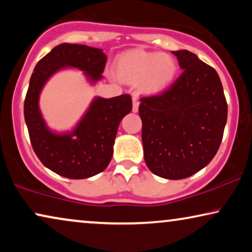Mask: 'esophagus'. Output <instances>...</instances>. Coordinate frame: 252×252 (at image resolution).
Listing matches in <instances>:
<instances>
[{"label": "esophagus", "instance_id": "34e87169", "mask_svg": "<svg viewBox=\"0 0 252 252\" xmlns=\"http://www.w3.org/2000/svg\"><path fill=\"white\" fill-rule=\"evenodd\" d=\"M139 105H140V101L136 96L133 97V112H137L139 111Z\"/></svg>", "mask_w": 252, "mask_h": 252}]
</instances>
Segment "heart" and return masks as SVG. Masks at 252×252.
Wrapping results in <instances>:
<instances>
[{"label":"heart","mask_w":252,"mask_h":252,"mask_svg":"<svg viewBox=\"0 0 252 252\" xmlns=\"http://www.w3.org/2000/svg\"><path fill=\"white\" fill-rule=\"evenodd\" d=\"M113 71L120 80L135 85L147 94H159L173 84L179 66L174 57L143 49H132L116 58Z\"/></svg>","instance_id":"heart-1"}]
</instances>
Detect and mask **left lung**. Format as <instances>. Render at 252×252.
I'll use <instances>...</instances> for the list:
<instances>
[{
  "label": "left lung",
  "mask_w": 252,
  "mask_h": 252,
  "mask_svg": "<svg viewBox=\"0 0 252 252\" xmlns=\"http://www.w3.org/2000/svg\"><path fill=\"white\" fill-rule=\"evenodd\" d=\"M182 73L167 91L140 99L144 160L154 174L179 180L216 156L227 103L216 70L188 50L173 51Z\"/></svg>",
  "instance_id": "8db88e82"
}]
</instances>
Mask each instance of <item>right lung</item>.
<instances>
[{
	"label": "right lung",
	"mask_w": 252,
	"mask_h": 252,
	"mask_svg": "<svg viewBox=\"0 0 252 252\" xmlns=\"http://www.w3.org/2000/svg\"><path fill=\"white\" fill-rule=\"evenodd\" d=\"M106 55L85 44L62 43L35 65L30 80L24 116L34 153L44 166L68 179H86L108 167L119 124L132 111L129 95L95 96L70 130L57 132L47 125L40 109L41 92L49 79L63 70L82 72L89 85L103 79Z\"/></svg>",
	"instance_id": "obj_1"
}]
</instances>
